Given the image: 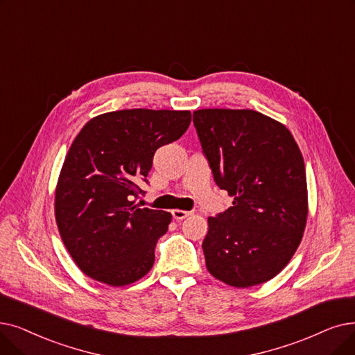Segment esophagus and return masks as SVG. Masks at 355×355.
<instances>
[{"label":"esophagus","instance_id":"34e87169","mask_svg":"<svg viewBox=\"0 0 355 355\" xmlns=\"http://www.w3.org/2000/svg\"><path fill=\"white\" fill-rule=\"evenodd\" d=\"M171 213H173V218H174L175 220H182V219H186L187 216H190V214H191L190 211L180 210V209H175V210H173Z\"/></svg>","mask_w":355,"mask_h":355}]
</instances>
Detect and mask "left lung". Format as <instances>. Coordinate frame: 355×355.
Masks as SVG:
<instances>
[{
	"label": "left lung",
	"instance_id": "8db88e82",
	"mask_svg": "<svg viewBox=\"0 0 355 355\" xmlns=\"http://www.w3.org/2000/svg\"><path fill=\"white\" fill-rule=\"evenodd\" d=\"M216 184L232 206L209 218L206 267L234 287L271 280L296 252L307 219L302 152L288 129L254 110L193 113Z\"/></svg>",
	"mask_w": 355,
	"mask_h": 355
}]
</instances>
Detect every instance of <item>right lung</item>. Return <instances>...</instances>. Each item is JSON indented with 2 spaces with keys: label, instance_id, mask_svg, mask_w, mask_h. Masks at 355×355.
<instances>
[{
  "label": "right lung",
  "instance_id": "obj_1",
  "mask_svg": "<svg viewBox=\"0 0 355 355\" xmlns=\"http://www.w3.org/2000/svg\"><path fill=\"white\" fill-rule=\"evenodd\" d=\"M190 112L132 109L91 119L72 142L55 191V218L75 264L120 287L149 272L171 213L139 207L153 153L186 133Z\"/></svg>",
  "mask_w": 355,
  "mask_h": 355
}]
</instances>
